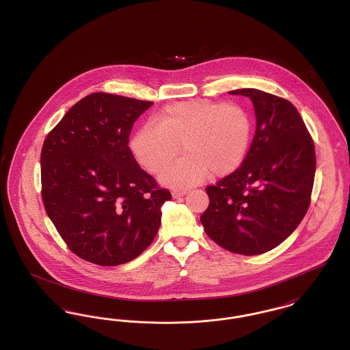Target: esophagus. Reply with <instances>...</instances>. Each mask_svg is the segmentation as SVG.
Here are the masks:
<instances>
[{"mask_svg":"<svg viewBox=\"0 0 350 350\" xmlns=\"http://www.w3.org/2000/svg\"><path fill=\"white\" fill-rule=\"evenodd\" d=\"M185 194H186V190H183V189H174L172 191V197L173 198H180V197H183Z\"/></svg>","mask_w":350,"mask_h":350,"instance_id":"34e87169","label":"esophagus"}]
</instances>
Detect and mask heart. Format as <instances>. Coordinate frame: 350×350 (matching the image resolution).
<instances>
[{
  "instance_id": "obj_1",
  "label": "heart",
  "mask_w": 350,
  "mask_h": 350,
  "mask_svg": "<svg viewBox=\"0 0 350 350\" xmlns=\"http://www.w3.org/2000/svg\"><path fill=\"white\" fill-rule=\"evenodd\" d=\"M252 118L239 105L210 100H183L165 106L156 122L135 133L131 150L150 173H159L181 150L186 156L167 165L160 181L167 186H194L231 174L244 163L252 140Z\"/></svg>"
}]
</instances>
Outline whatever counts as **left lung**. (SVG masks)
<instances>
[{"label": "left lung", "mask_w": 350, "mask_h": 350, "mask_svg": "<svg viewBox=\"0 0 350 350\" xmlns=\"http://www.w3.org/2000/svg\"><path fill=\"white\" fill-rule=\"evenodd\" d=\"M230 93L253 102L256 133L241 167L206 187L210 203L200 223L221 248L254 256L280 245L306 215L315 146L290 100L252 88Z\"/></svg>", "instance_id": "8db88e82"}]
</instances>
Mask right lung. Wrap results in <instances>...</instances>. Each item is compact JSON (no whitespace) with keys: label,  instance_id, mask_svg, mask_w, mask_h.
<instances>
[{"label":"right lung","instance_id":"obj_1","mask_svg":"<svg viewBox=\"0 0 350 350\" xmlns=\"http://www.w3.org/2000/svg\"><path fill=\"white\" fill-rule=\"evenodd\" d=\"M153 102L98 92L68 110L44 139L42 200L76 256L117 267L150 247L167 189L136 163L129 147L133 123Z\"/></svg>","mask_w":350,"mask_h":350}]
</instances>
